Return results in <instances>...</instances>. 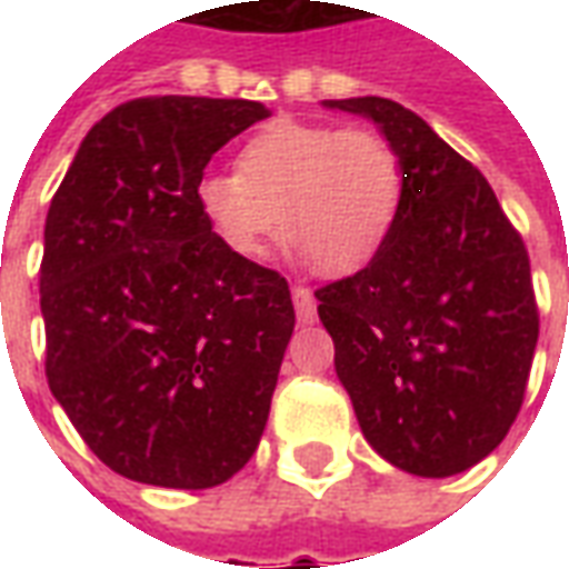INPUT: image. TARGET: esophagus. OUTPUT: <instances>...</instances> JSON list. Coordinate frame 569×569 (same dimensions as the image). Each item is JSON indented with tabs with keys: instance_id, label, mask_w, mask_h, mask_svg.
<instances>
[{
	"instance_id": "34e87169",
	"label": "esophagus",
	"mask_w": 569,
	"mask_h": 569,
	"mask_svg": "<svg viewBox=\"0 0 569 569\" xmlns=\"http://www.w3.org/2000/svg\"><path fill=\"white\" fill-rule=\"evenodd\" d=\"M292 305H296L298 322H313L317 317V298L308 286H292Z\"/></svg>"
}]
</instances>
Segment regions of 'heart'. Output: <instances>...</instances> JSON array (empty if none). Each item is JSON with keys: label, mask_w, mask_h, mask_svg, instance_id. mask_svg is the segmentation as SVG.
Listing matches in <instances>:
<instances>
[{"label": "heart", "mask_w": 569, "mask_h": 569, "mask_svg": "<svg viewBox=\"0 0 569 569\" xmlns=\"http://www.w3.org/2000/svg\"><path fill=\"white\" fill-rule=\"evenodd\" d=\"M406 182L402 154L378 130L280 118L243 142L237 170L200 176L194 200L237 256H261L283 224L298 256L338 277L387 247Z\"/></svg>", "instance_id": "heart-1"}]
</instances>
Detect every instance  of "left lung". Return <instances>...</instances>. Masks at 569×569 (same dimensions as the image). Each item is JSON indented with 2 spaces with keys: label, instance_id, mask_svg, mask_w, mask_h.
Instances as JSON below:
<instances>
[{
  "label": "left lung",
  "instance_id": "obj_1",
  "mask_svg": "<svg viewBox=\"0 0 569 569\" xmlns=\"http://www.w3.org/2000/svg\"><path fill=\"white\" fill-rule=\"evenodd\" d=\"M371 118L406 161L387 247L317 289L362 436L411 476H457L518 418L539 338L530 259L500 200L427 121L383 97L326 100Z\"/></svg>",
  "mask_w": 569,
  "mask_h": 569
}]
</instances>
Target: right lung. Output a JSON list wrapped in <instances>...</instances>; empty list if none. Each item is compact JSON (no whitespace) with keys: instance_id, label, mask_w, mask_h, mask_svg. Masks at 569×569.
I'll use <instances>...</instances> for the list:
<instances>
[{"instance_id":"obj_1","label":"right lung","mask_w":569,"mask_h":569,"mask_svg":"<svg viewBox=\"0 0 569 569\" xmlns=\"http://www.w3.org/2000/svg\"><path fill=\"white\" fill-rule=\"evenodd\" d=\"M268 116L256 100L121 103L51 198L44 375L118 476L216 488L259 448L296 308L286 277L212 234L194 188L224 142Z\"/></svg>"}]
</instances>
